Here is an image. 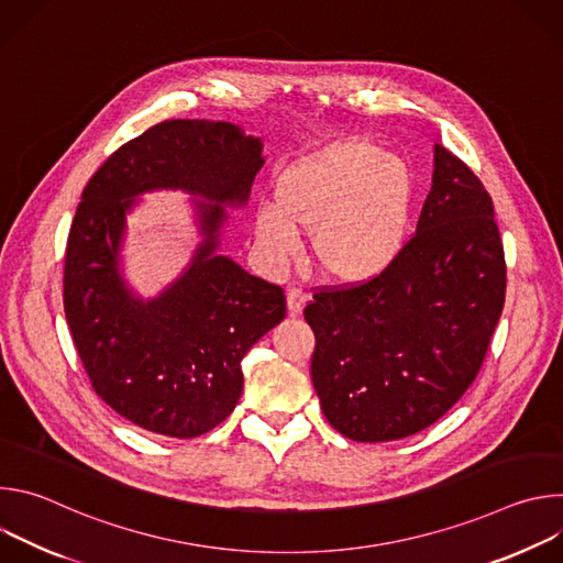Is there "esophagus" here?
Returning a JSON list of instances; mask_svg holds the SVG:
<instances>
[{
    "mask_svg": "<svg viewBox=\"0 0 563 563\" xmlns=\"http://www.w3.org/2000/svg\"><path fill=\"white\" fill-rule=\"evenodd\" d=\"M305 302H307V294H305L302 289L291 287V289L287 291V309H289V313H291V316L300 313V311H302V307H305Z\"/></svg>",
    "mask_w": 563,
    "mask_h": 563,
    "instance_id": "obj_1",
    "label": "esophagus"
}]
</instances>
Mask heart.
Returning <instances> with one entry per match:
<instances>
[{
	"label": "heart",
	"mask_w": 563,
	"mask_h": 563,
	"mask_svg": "<svg viewBox=\"0 0 563 563\" xmlns=\"http://www.w3.org/2000/svg\"><path fill=\"white\" fill-rule=\"evenodd\" d=\"M412 174L404 159L365 140L320 148L276 180V207L256 211V240L276 263L311 233L313 265L343 285L383 276L406 245Z\"/></svg>",
	"instance_id": "obj_1"
}]
</instances>
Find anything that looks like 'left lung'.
I'll return each mask as SVG.
<instances>
[{"mask_svg": "<svg viewBox=\"0 0 563 563\" xmlns=\"http://www.w3.org/2000/svg\"><path fill=\"white\" fill-rule=\"evenodd\" d=\"M504 302L493 198L437 144L432 189L394 265L369 283L318 289L302 311L323 415L361 443L430 428L476 378Z\"/></svg>", "mask_w": 563, "mask_h": 563, "instance_id": "left-lung-1", "label": "left lung"}]
</instances>
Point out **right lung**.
Segmentation results:
<instances>
[{
  "instance_id": "add662e5",
  "label": "right lung",
  "mask_w": 563,
  "mask_h": 563,
  "mask_svg": "<svg viewBox=\"0 0 563 563\" xmlns=\"http://www.w3.org/2000/svg\"><path fill=\"white\" fill-rule=\"evenodd\" d=\"M261 140L229 122L165 120L113 151L75 209L64 254V313L93 389L142 430L194 439L243 394L245 354L287 313L283 287L216 256L224 205H243L263 167ZM185 188L208 238L163 297L133 299L117 269L130 198Z\"/></svg>"
}]
</instances>
